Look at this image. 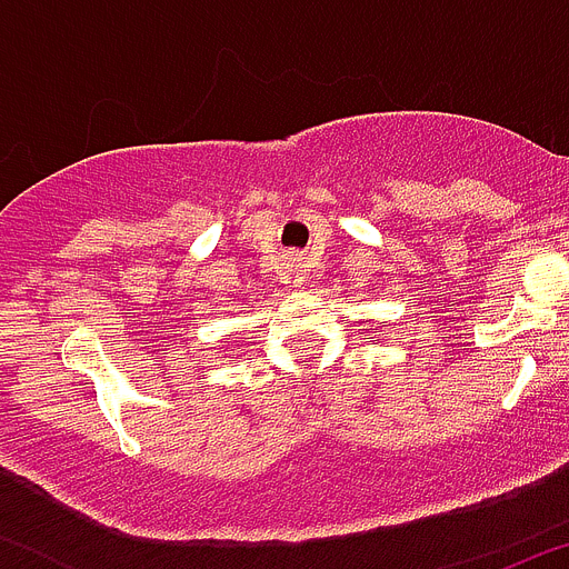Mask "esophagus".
<instances>
[{"instance_id": "34e87169", "label": "esophagus", "mask_w": 569, "mask_h": 569, "mask_svg": "<svg viewBox=\"0 0 569 569\" xmlns=\"http://www.w3.org/2000/svg\"><path fill=\"white\" fill-rule=\"evenodd\" d=\"M288 270L296 281H301L305 273H308V259H305V256H293V259L288 261Z\"/></svg>"}]
</instances>
